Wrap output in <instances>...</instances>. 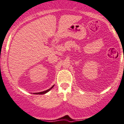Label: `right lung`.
Masks as SVG:
<instances>
[{
  "instance_id": "right-lung-1",
  "label": "right lung",
  "mask_w": 124,
  "mask_h": 124,
  "mask_svg": "<svg viewBox=\"0 0 124 124\" xmlns=\"http://www.w3.org/2000/svg\"><path fill=\"white\" fill-rule=\"evenodd\" d=\"M53 87H54V85H53L52 87L51 88H50L49 89H48V90H45V91H42V92H39V93H33V94H46V93H48L49 91H50V90L52 89V88Z\"/></svg>"
}]
</instances>
